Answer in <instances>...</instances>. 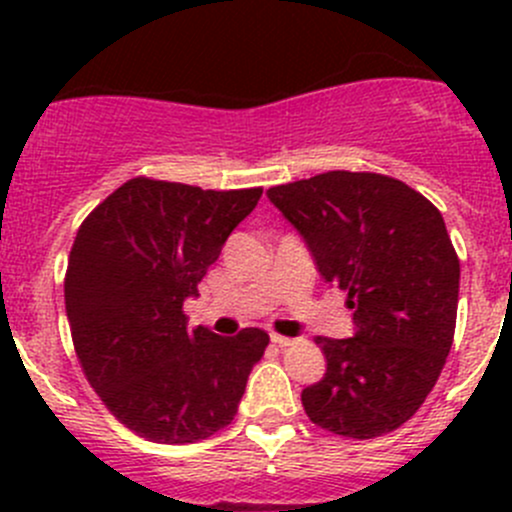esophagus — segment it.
I'll use <instances>...</instances> for the list:
<instances>
[{
  "label": "esophagus",
  "mask_w": 512,
  "mask_h": 512,
  "mask_svg": "<svg viewBox=\"0 0 512 512\" xmlns=\"http://www.w3.org/2000/svg\"><path fill=\"white\" fill-rule=\"evenodd\" d=\"M270 342L275 344V347H289V344H292L294 339H289V337H282V334H270Z\"/></svg>",
  "instance_id": "esophagus-1"
}]
</instances>
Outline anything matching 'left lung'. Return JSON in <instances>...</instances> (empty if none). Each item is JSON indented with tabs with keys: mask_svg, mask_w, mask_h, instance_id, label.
Here are the masks:
<instances>
[{
	"mask_svg": "<svg viewBox=\"0 0 512 512\" xmlns=\"http://www.w3.org/2000/svg\"><path fill=\"white\" fill-rule=\"evenodd\" d=\"M267 198L354 309V337H317L327 374L302 391L304 411L347 438L394 431L431 394L456 332L461 265L441 213L401 180L349 170Z\"/></svg>",
	"mask_w": 512,
	"mask_h": 512,
	"instance_id": "8db88e82",
	"label": "left lung"
}]
</instances>
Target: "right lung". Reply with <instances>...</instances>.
I'll use <instances>...</instances> for the list:
<instances>
[{
  "instance_id": "right-lung-1",
  "label": "right lung",
  "mask_w": 512,
  "mask_h": 512,
  "mask_svg": "<svg viewBox=\"0 0 512 512\" xmlns=\"http://www.w3.org/2000/svg\"><path fill=\"white\" fill-rule=\"evenodd\" d=\"M260 195L133 178L79 227L64 285L71 339L103 404L141 438L203 441L237 414L270 337L190 332L183 302Z\"/></svg>"
}]
</instances>
